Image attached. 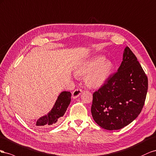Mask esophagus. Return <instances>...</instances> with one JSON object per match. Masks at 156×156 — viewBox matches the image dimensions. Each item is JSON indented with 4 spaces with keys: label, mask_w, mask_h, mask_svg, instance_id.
<instances>
[{
    "label": "esophagus",
    "mask_w": 156,
    "mask_h": 156,
    "mask_svg": "<svg viewBox=\"0 0 156 156\" xmlns=\"http://www.w3.org/2000/svg\"><path fill=\"white\" fill-rule=\"evenodd\" d=\"M82 92V90H80V89H76V90H75L73 92V97L74 99H76V98H77L80 95Z\"/></svg>",
    "instance_id": "34e87169"
}]
</instances>
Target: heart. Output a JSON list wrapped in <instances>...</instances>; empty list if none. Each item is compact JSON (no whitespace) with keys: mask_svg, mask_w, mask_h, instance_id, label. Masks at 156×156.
Segmentation results:
<instances>
[{"mask_svg":"<svg viewBox=\"0 0 156 156\" xmlns=\"http://www.w3.org/2000/svg\"><path fill=\"white\" fill-rule=\"evenodd\" d=\"M114 66L110 60H106L103 55L95 57L83 62L75 70L76 75L84 77L86 85L91 88L102 86L112 73Z\"/></svg>","mask_w":156,"mask_h":156,"instance_id":"b5f03b06","label":"heart"}]
</instances>
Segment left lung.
<instances>
[{
  "mask_svg": "<svg viewBox=\"0 0 156 156\" xmlns=\"http://www.w3.org/2000/svg\"><path fill=\"white\" fill-rule=\"evenodd\" d=\"M147 91V76L134 53L126 47L117 72L93 93V119L107 130L124 127L141 112Z\"/></svg>",
  "mask_w": 156,
  "mask_h": 156,
  "instance_id": "8db88e82",
  "label": "left lung"
}]
</instances>
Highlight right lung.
Listing matches in <instances>:
<instances>
[{
	"instance_id": "right-lung-1",
	"label": "right lung",
	"mask_w": 156,
	"mask_h": 156,
	"mask_svg": "<svg viewBox=\"0 0 156 156\" xmlns=\"http://www.w3.org/2000/svg\"><path fill=\"white\" fill-rule=\"evenodd\" d=\"M71 93L69 91L61 93L51 110L47 115L41 117L35 123L38 127L46 128L51 127L57 122L59 118L65 114L70 103Z\"/></svg>"
}]
</instances>
